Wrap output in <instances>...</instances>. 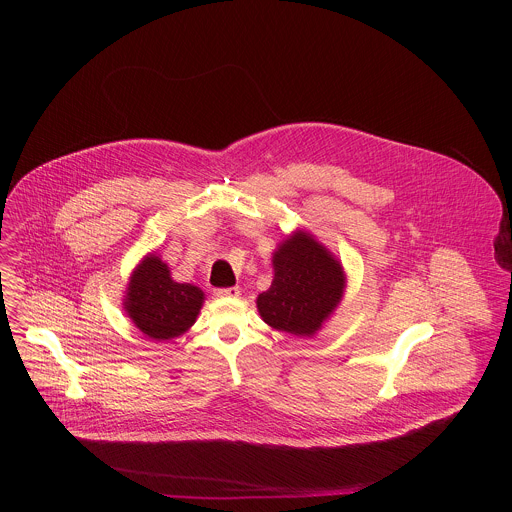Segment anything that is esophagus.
Wrapping results in <instances>:
<instances>
[{
	"mask_svg": "<svg viewBox=\"0 0 512 512\" xmlns=\"http://www.w3.org/2000/svg\"><path fill=\"white\" fill-rule=\"evenodd\" d=\"M217 297H222V299H234V297H238L240 295V290L238 288H222V290H217Z\"/></svg>",
	"mask_w": 512,
	"mask_h": 512,
	"instance_id": "obj_1",
	"label": "esophagus"
}]
</instances>
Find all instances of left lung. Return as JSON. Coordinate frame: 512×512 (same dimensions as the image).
Masks as SVG:
<instances>
[{
    "instance_id": "left-lung-1",
    "label": "left lung",
    "mask_w": 512,
    "mask_h": 512,
    "mask_svg": "<svg viewBox=\"0 0 512 512\" xmlns=\"http://www.w3.org/2000/svg\"><path fill=\"white\" fill-rule=\"evenodd\" d=\"M274 280L256 307L264 323L295 337H313L343 301L347 274L309 230L297 228L272 254Z\"/></svg>"
}]
</instances>
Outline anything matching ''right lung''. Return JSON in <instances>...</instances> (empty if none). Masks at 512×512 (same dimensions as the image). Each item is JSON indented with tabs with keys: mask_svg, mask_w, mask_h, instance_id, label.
I'll list each match as a JSON object with an SVG mask.
<instances>
[{
	"mask_svg": "<svg viewBox=\"0 0 512 512\" xmlns=\"http://www.w3.org/2000/svg\"><path fill=\"white\" fill-rule=\"evenodd\" d=\"M203 303L201 288L175 282L169 266L149 252L134 268L122 305L147 339L171 341L195 325Z\"/></svg>",
	"mask_w": 512,
	"mask_h": 512,
	"instance_id": "obj_1",
	"label": "right lung"
}]
</instances>
